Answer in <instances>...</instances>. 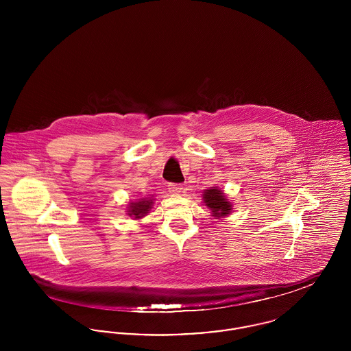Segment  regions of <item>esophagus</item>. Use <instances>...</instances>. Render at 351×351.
<instances>
[{
  "label": "esophagus",
  "instance_id": "esophagus-1",
  "mask_svg": "<svg viewBox=\"0 0 351 351\" xmlns=\"http://www.w3.org/2000/svg\"><path fill=\"white\" fill-rule=\"evenodd\" d=\"M168 191H169L171 193H173V195H179V193H182V192H183V186H180V184H175V183H171V184H168Z\"/></svg>",
  "mask_w": 351,
  "mask_h": 351
}]
</instances>
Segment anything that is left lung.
Wrapping results in <instances>:
<instances>
[{"mask_svg":"<svg viewBox=\"0 0 351 351\" xmlns=\"http://www.w3.org/2000/svg\"><path fill=\"white\" fill-rule=\"evenodd\" d=\"M203 200L206 206L211 210V214L215 217H226L230 215L232 210V204L228 202L223 191L216 187L206 189L203 192Z\"/></svg>","mask_w":351,"mask_h":351,"instance_id":"obj_1","label":"left lung"}]
</instances>
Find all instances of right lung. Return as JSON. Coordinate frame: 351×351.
I'll list each match as a JSON object with an SVG mask.
<instances>
[{"mask_svg":"<svg viewBox=\"0 0 351 351\" xmlns=\"http://www.w3.org/2000/svg\"><path fill=\"white\" fill-rule=\"evenodd\" d=\"M152 204H154V199L151 197H144L138 202H132L130 203V207H128V215L134 219H141L148 215V213L152 208Z\"/></svg>","mask_w":351,"mask_h":351,"instance_id":"add662e5","label":"right lung"}]
</instances>
